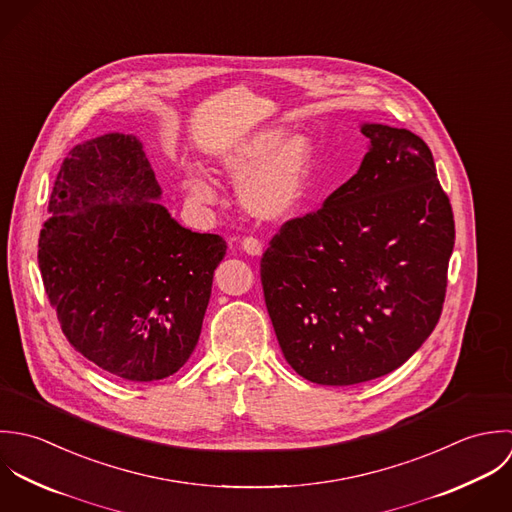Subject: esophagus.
<instances>
[{"label": "esophagus", "instance_id": "obj_1", "mask_svg": "<svg viewBox=\"0 0 512 512\" xmlns=\"http://www.w3.org/2000/svg\"><path fill=\"white\" fill-rule=\"evenodd\" d=\"M241 249L245 251V253H249V255H255V257H259L261 253H263V243L257 239V237H243V241H241Z\"/></svg>", "mask_w": 512, "mask_h": 512}]
</instances>
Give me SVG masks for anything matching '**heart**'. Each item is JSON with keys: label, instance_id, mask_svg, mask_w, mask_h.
<instances>
[{"label": "heart", "instance_id": "b5f03b06", "mask_svg": "<svg viewBox=\"0 0 512 512\" xmlns=\"http://www.w3.org/2000/svg\"><path fill=\"white\" fill-rule=\"evenodd\" d=\"M314 144L307 134L271 124L239 138L215 158L221 174L241 178L237 194L247 213L261 221H279L303 204L314 170ZM190 196L209 204L213 188L200 174H188L184 182Z\"/></svg>", "mask_w": 512, "mask_h": 512}]
</instances>
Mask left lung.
I'll return each instance as SVG.
<instances>
[{
	"label": "left lung",
	"instance_id": "8db88e82",
	"mask_svg": "<svg viewBox=\"0 0 512 512\" xmlns=\"http://www.w3.org/2000/svg\"><path fill=\"white\" fill-rule=\"evenodd\" d=\"M370 152L322 207L285 221L261 285L287 362L352 386L400 368L439 322L455 221L429 146L364 124Z\"/></svg>",
	"mask_w": 512,
	"mask_h": 512
}]
</instances>
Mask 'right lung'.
Wrapping results in <instances>:
<instances>
[{
	"mask_svg": "<svg viewBox=\"0 0 512 512\" xmlns=\"http://www.w3.org/2000/svg\"><path fill=\"white\" fill-rule=\"evenodd\" d=\"M134 136L65 158L37 247L49 305L71 346L108 374L154 382L192 356L227 243L176 223Z\"/></svg>",
	"mask_w": 512,
	"mask_h": 512,
	"instance_id": "obj_1",
	"label": "right lung"
}]
</instances>
